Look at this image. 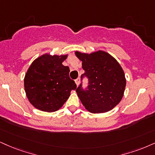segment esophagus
I'll return each instance as SVG.
<instances>
[{
	"label": "esophagus",
	"instance_id": "esophagus-1",
	"mask_svg": "<svg viewBox=\"0 0 155 155\" xmlns=\"http://www.w3.org/2000/svg\"><path fill=\"white\" fill-rule=\"evenodd\" d=\"M74 81H75V83H76V85H77V86H78L80 84V78H78V79H76Z\"/></svg>",
	"mask_w": 155,
	"mask_h": 155
}]
</instances>
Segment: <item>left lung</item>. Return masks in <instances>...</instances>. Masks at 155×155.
Returning a JSON list of instances; mask_svg holds the SVG:
<instances>
[{
	"instance_id": "obj_1",
	"label": "left lung",
	"mask_w": 155,
	"mask_h": 155,
	"mask_svg": "<svg viewBox=\"0 0 155 155\" xmlns=\"http://www.w3.org/2000/svg\"><path fill=\"white\" fill-rule=\"evenodd\" d=\"M81 60L85 73L88 78L85 90L82 83L76 89L78 96L86 109L93 114L106 113L112 110L123 98L126 78L123 69L114 57L104 51L91 54L76 51Z\"/></svg>"
}]
</instances>
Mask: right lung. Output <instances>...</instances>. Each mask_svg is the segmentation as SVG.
I'll return each instance as SVG.
<instances>
[{
  "instance_id": "1",
  "label": "right lung",
  "mask_w": 155,
  "mask_h": 155,
  "mask_svg": "<svg viewBox=\"0 0 155 155\" xmlns=\"http://www.w3.org/2000/svg\"><path fill=\"white\" fill-rule=\"evenodd\" d=\"M68 54H45L36 59L25 74L24 88L27 98L36 108L54 112L66 102L77 85L69 77L70 68L62 62Z\"/></svg>"
}]
</instances>
